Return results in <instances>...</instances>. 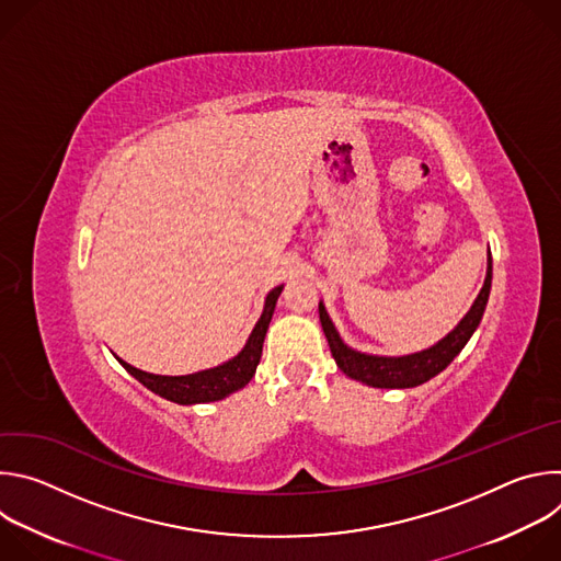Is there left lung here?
<instances>
[{"label": "left lung", "mask_w": 561, "mask_h": 561, "mask_svg": "<svg viewBox=\"0 0 561 561\" xmlns=\"http://www.w3.org/2000/svg\"><path fill=\"white\" fill-rule=\"evenodd\" d=\"M491 282H493V260L489 257V273H486L484 288L479 290L472 308L457 324V329L448 333L433 348L415 355H407V357H377V355H364L348 348L340 340L322 301H319V319H322V329L337 366L348 377L375 388H413L439 375L461 353V348L466 346V342L470 340L479 322H482V314L486 310L489 295H491Z\"/></svg>", "instance_id": "obj_1"}]
</instances>
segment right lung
Returning <instances> with one entry per match:
<instances>
[{"label":"right lung","instance_id":"right-lung-1","mask_svg":"<svg viewBox=\"0 0 561 561\" xmlns=\"http://www.w3.org/2000/svg\"><path fill=\"white\" fill-rule=\"evenodd\" d=\"M284 286H277L268 293L266 304H264V312L260 317V322L255 324L247 346L242 348L237 357H232L230 362L217 366V368H208L202 373H193V375H182V377H167V375H152V373H144L130 364H126L124 359H119V364L137 379L141 381L148 390H152L154 394L171 399L175 404H204V402H217V399H224L226 394L244 388L255 370L257 364L262 359V346H264V337L271 324V317L277 304V297L282 293Z\"/></svg>","mask_w":561,"mask_h":561}]
</instances>
